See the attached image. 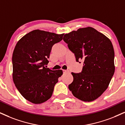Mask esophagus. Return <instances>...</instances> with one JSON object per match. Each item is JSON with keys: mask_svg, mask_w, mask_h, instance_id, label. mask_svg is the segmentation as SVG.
Listing matches in <instances>:
<instances>
[{"mask_svg": "<svg viewBox=\"0 0 125 125\" xmlns=\"http://www.w3.org/2000/svg\"><path fill=\"white\" fill-rule=\"evenodd\" d=\"M63 73H70V72L69 70H63Z\"/></svg>", "mask_w": 125, "mask_h": 125, "instance_id": "34e87169", "label": "esophagus"}]
</instances>
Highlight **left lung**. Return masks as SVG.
I'll return each instance as SVG.
<instances>
[{"instance_id":"obj_1","label":"left lung","mask_w":125,"mask_h":125,"mask_svg":"<svg viewBox=\"0 0 125 125\" xmlns=\"http://www.w3.org/2000/svg\"><path fill=\"white\" fill-rule=\"evenodd\" d=\"M63 39L74 53L76 61L83 62L81 73H72L73 81L69 85V90L83 102L96 100L107 89L115 72L111 42L92 27L71 31Z\"/></svg>"}]
</instances>
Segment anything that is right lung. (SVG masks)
Wrapping results in <instances>:
<instances>
[{
	"label": "right lung",
	"instance_id": "obj_1",
	"mask_svg": "<svg viewBox=\"0 0 125 125\" xmlns=\"http://www.w3.org/2000/svg\"><path fill=\"white\" fill-rule=\"evenodd\" d=\"M58 34L37 29L23 36L12 53V79L25 99L34 104L48 100L52 94L62 70L46 68L52 47L63 39Z\"/></svg>",
	"mask_w": 125,
	"mask_h": 125
}]
</instances>
